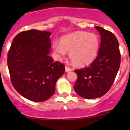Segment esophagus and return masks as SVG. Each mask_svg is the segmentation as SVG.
<instances>
[{
	"label": "esophagus",
	"instance_id": "1",
	"mask_svg": "<svg viewBox=\"0 0 130 130\" xmlns=\"http://www.w3.org/2000/svg\"><path fill=\"white\" fill-rule=\"evenodd\" d=\"M72 69L69 68V67H65V72H69L72 71Z\"/></svg>",
	"mask_w": 130,
	"mask_h": 130
}]
</instances>
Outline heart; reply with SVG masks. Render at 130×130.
<instances>
[{
	"instance_id": "1",
	"label": "heart",
	"mask_w": 130,
	"mask_h": 130,
	"mask_svg": "<svg viewBox=\"0 0 130 130\" xmlns=\"http://www.w3.org/2000/svg\"><path fill=\"white\" fill-rule=\"evenodd\" d=\"M99 37L94 33L84 31L73 32L61 38L60 44L55 43L53 49L59 58L69 53V58L75 66H87L96 57L99 48Z\"/></svg>"
}]
</instances>
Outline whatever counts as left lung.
Returning <instances> with one entry per match:
<instances>
[{"label": "left lung", "instance_id": "obj_1", "mask_svg": "<svg viewBox=\"0 0 130 130\" xmlns=\"http://www.w3.org/2000/svg\"><path fill=\"white\" fill-rule=\"evenodd\" d=\"M101 35L98 57L89 67L75 70L77 80L74 90L85 99L100 98L108 92L115 81L121 62L118 41L110 31L99 26Z\"/></svg>", "mask_w": 130, "mask_h": 130}]
</instances>
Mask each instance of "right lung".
I'll use <instances>...</instances> for the list:
<instances>
[{"instance_id": "add662e5", "label": "right lung", "mask_w": 130, "mask_h": 130, "mask_svg": "<svg viewBox=\"0 0 130 130\" xmlns=\"http://www.w3.org/2000/svg\"><path fill=\"white\" fill-rule=\"evenodd\" d=\"M48 31H25L14 38L9 49L7 65L14 89L24 98L35 102L50 98L55 92L65 66L49 56L52 46Z\"/></svg>"}]
</instances>
